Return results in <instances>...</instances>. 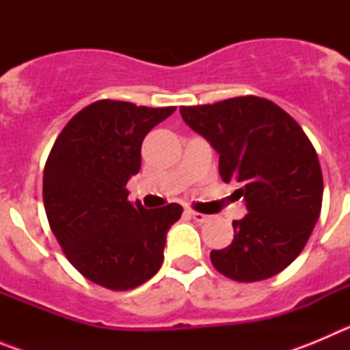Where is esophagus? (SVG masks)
<instances>
[{"label":"esophagus","instance_id":"34e87169","mask_svg":"<svg viewBox=\"0 0 350 350\" xmlns=\"http://www.w3.org/2000/svg\"><path fill=\"white\" fill-rule=\"evenodd\" d=\"M189 215L196 222H206L210 219V215H205V213H200V212H194V210H189Z\"/></svg>","mask_w":350,"mask_h":350}]
</instances>
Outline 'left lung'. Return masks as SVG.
<instances>
[{
	"instance_id": "8db88e82",
	"label": "left lung",
	"mask_w": 350,
	"mask_h": 350,
	"mask_svg": "<svg viewBox=\"0 0 350 350\" xmlns=\"http://www.w3.org/2000/svg\"><path fill=\"white\" fill-rule=\"evenodd\" d=\"M180 116L217 150L222 180L242 184L249 210L233 221V242L210 252L213 268L237 282L280 273L307 245L323 205L312 142L289 113L259 96L180 107Z\"/></svg>"
}]
</instances>
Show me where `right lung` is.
Listing matches in <instances>:
<instances>
[{
    "instance_id": "1",
    "label": "right lung",
    "mask_w": 350,
    "mask_h": 350,
    "mask_svg": "<svg viewBox=\"0 0 350 350\" xmlns=\"http://www.w3.org/2000/svg\"><path fill=\"white\" fill-rule=\"evenodd\" d=\"M175 107L100 100L68 120L43 170V205L68 261L91 282L135 289L157 273L170 226L182 206L145 210L128 202L142 142Z\"/></svg>"
}]
</instances>
